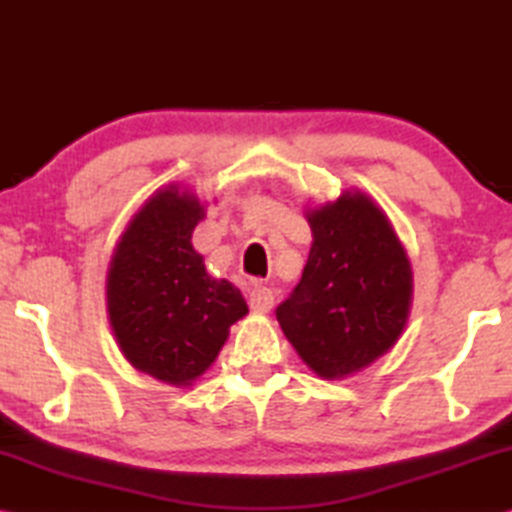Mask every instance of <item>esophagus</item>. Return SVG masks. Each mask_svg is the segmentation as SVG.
Wrapping results in <instances>:
<instances>
[{
	"label": "esophagus",
	"mask_w": 512,
	"mask_h": 512,
	"mask_svg": "<svg viewBox=\"0 0 512 512\" xmlns=\"http://www.w3.org/2000/svg\"><path fill=\"white\" fill-rule=\"evenodd\" d=\"M273 291L268 287H262V284H255L253 289L248 291V305L253 311H257V314H266V311H271L273 307Z\"/></svg>",
	"instance_id": "esophagus-1"
}]
</instances>
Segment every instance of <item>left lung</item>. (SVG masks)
<instances>
[{
  "label": "left lung",
  "mask_w": 512,
  "mask_h": 512,
  "mask_svg": "<svg viewBox=\"0 0 512 512\" xmlns=\"http://www.w3.org/2000/svg\"><path fill=\"white\" fill-rule=\"evenodd\" d=\"M314 232L305 271L275 309L302 361L325 379L370 366L400 339L413 275L386 214L361 192L307 212Z\"/></svg>",
  "instance_id": "obj_1"
}]
</instances>
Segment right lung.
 I'll use <instances>...</instances> for the list:
<instances>
[{
	"label": "right lung",
	"mask_w": 512,
	"mask_h": 512,
	"mask_svg": "<svg viewBox=\"0 0 512 512\" xmlns=\"http://www.w3.org/2000/svg\"><path fill=\"white\" fill-rule=\"evenodd\" d=\"M203 216L194 194L162 189L128 223L108 268V314L121 352L173 386L201 377L230 325L248 314L241 291L207 275L192 246Z\"/></svg>",
	"instance_id": "1"
}]
</instances>
